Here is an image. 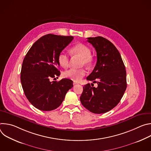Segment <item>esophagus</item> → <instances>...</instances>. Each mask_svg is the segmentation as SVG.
I'll list each match as a JSON object with an SVG mask.
<instances>
[{"instance_id":"obj_1","label":"esophagus","mask_w":151,"mask_h":151,"mask_svg":"<svg viewBox=\"0 0 151 151\" xmlns=\"http://www.w3.org/2000/svg\"><path fill=\"white\" fill-rule=\"evenodd\" d=\"M78 82H76V81H73V85H76V84H78Z\"/></svg>"}]
</instances>
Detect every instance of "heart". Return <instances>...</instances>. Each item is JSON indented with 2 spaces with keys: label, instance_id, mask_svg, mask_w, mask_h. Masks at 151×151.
Masks as SVG:
<instances>
[{
  "label": "heart",
  "instance_id": "b5f03b06",
  "mask_svg": "<svg viewBox=\"0 0 151 151\" xmlns=\"http://www.w3.org/2000/svg\"><path fill=\"white\" fill-rule=\"evenodd\" d=\"M70 51L72 53L82 57V64H85V66H88L92 64L93 58L91 56V50L87 45L79 43L72 47L70 49ZM57 61L61 67L66 68L68 66L69 57L65 52H61L58 54ZM85 73L86 71L83 69H70L64 72L63 75L66 78L79 81L85 75Z\"/></svg>",
  "mask_w": 151,
  "mask_h": 151
}]
</instances>
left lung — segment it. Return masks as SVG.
<instances>
[{"mask_svg":"<svg viewBox=\"0 0 151 151\" xmlns=\"http://www.w3.org/2000/svg\"><path fill=\"white\" fill-rule=\"evenodd\" d=\"M87 41L97 52V61L87 80L97 83L96 88L85 85L80 97L82 104L90 112L100 114L115 107L122 99L126 88V70L120 53L104 37H88ZM94 85V84H93Z\"/></svg>","mask_w":151,"mask_h":151,"instance_id":"left-lung-1","label":"left lung"}]
</instances>
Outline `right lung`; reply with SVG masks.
Here are the masks:
<instances>
[{
  "label": "right lung",
  "instance_id": "right-lung-1",
  "mask_svg": "<svg viewBox=\"0 0 151 151\" xmlns=\"http://www.w3.org/2000/svg\"><path fill=\"white\" fill-rule=\"evenodd\" d=\"M73 39L72 36H43L34 43L23 60L20 78L24 93L30 103L40 111L57 108L73 87V81L69 79L50 81L60 76L57 57Z\"/></svg>",
  "mask_w": 151,
  "mask_h": 151
}]
</instances>
